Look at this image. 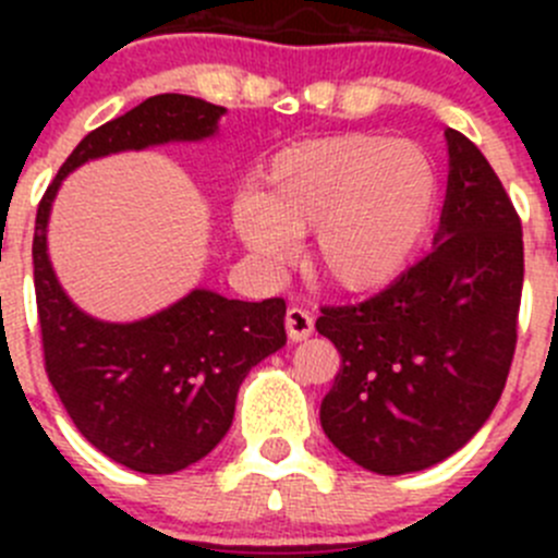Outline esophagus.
I'll use <instances>...</instances> for the list:
<instances>
[{"label": "esophagus", "mask_w": 558, "mask_h": 558, "mask_svg": "<svg viewBox=\"0 0 558 558\" xmlns=\"http://www.w3.org/2000/svg\"><path fill=\"white\" fill-rule=\"evenodd\" d=\"M286 335L291 342H302L313 335V315L302 307H289L286 313Z\"/></svg>", "instance_id": "esophagus-1"}]
</instances>
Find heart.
<instances>
[{"label": "heart", "mask_w": 558, "mask_h": 558, "mask_svg": "<svg viewBox=\"0 0 558 558\" xmlns=\"http://www.w3.org/2000/svg\"><path fill=\"white\" fill-rule=\"evenodd\" d=\"M437 207V170L413 140L337 134L280 150L262 191L232 205L238 240L264 267L294 258L313 232L315 272L342 291H373L404 272Z\"/></svg>", "instance_id": "heart-1"}]
</instances>
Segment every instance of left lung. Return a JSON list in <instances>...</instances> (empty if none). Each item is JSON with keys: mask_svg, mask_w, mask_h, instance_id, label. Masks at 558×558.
<instances>
[{"mask_svg": "<svg viewBox=\"0 0 558 558\" xmlns=\"http://www.w3.org/2000/svg\"><path fill=\"white\" fill-rule=\"evenodd\" d=\"M448 189L429 256L362 305L315 320L342 364L320 402L331 446L378 475L464 448L502 397L523 286L521 221L486 156L448 129Z\"/></svg>", "mask_w": 558, "mask_h": 558, "instance_id": "left-lung-1", "label": "left lung"}]
</instances>
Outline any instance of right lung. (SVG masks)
<instances>
[{
	"label": "right lung",
	"mask_w": 558,
	"mask_h": 558,
	"mask_svg": "<svg viewBox=\"0 0 558 558\" xmlns=\"http://www.w3.org/2000/svg\"><path fill=\"white\" fill-rule=\"evenodd\" d=\"M223 116L227 107L189 94L145 99L81 140L37 210L32 258L50 386L97 451L145 475L185 470L227 437L245 375L286 345V302L191 289L145 318H97L56 278L50 210L77 167L126 150L213 140Z\"/></svg>",
	"instance_id": "1"
}]
</instances>
